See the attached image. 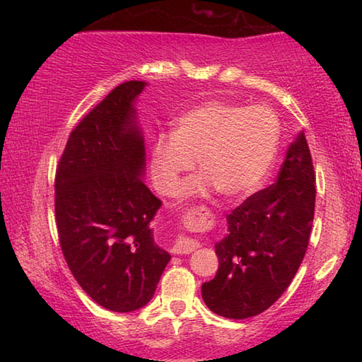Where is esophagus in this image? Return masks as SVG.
Returning a JSON list of instances; mask_svg holds the SVG:
<instances>
[{
	"label": "esophagus",
	"mask_w": 362,
	"mask_h": 362,
	"mask_svg": "<svg viewBox=\"0 0 362 362\" xmlns=\"http://www.w3.org/2000/svg\"><path fill=\"white\" fill-rule=\"evenodd\" d=\"M183 222L192 228H204L206 225H209V212H207L206 207H193L185 217H183ZM199 247V244L193 240H187V238H179L173 246L170 252L182 255V254H192L196 249Z\"/></svg>",
	"instance_id": "34e87169"
}]
</instances>
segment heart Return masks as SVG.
I'll return each mask as SVG.
<instances>
[{
  "label": "heart",
  "mask_w": 362,
  "mask_h": 362,
  "mask_svg": "<svg viewBox=\"0 0 362 362\" xmlns=\"http://www.w3.org/2000/svg\"><path fill=\"white\" fill-rule=\"evenodd\" d=\"M281 127L268 107L206 102L175 121L174 132H163L151 146V177L159 193L174 194L182 175L199 161L203 174L182 187L183 198L218 188L230 198L254 193L279 148Z\"/></svg>",
  "instance_id": "heart-1"
}]
</instances>
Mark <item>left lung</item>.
Returning <instances> with one entry per match:
<instances>
[{
	"label": "left lung",
	"instance_id": "left-lung-1",
	"mask_svg": "<svg viewBox=\"0 0 362 362\" xmlns=\"http://www.w3.org/2000/svg\"><path fill=\"white\" fill-rule=\"evenodd\" d=\"M315 169L303 131L286 151L278 180L226 216L216 244V278L201 287L207 308L230 320L268 310L296 276L315 217Z\"/></svg>",
	"mask_w": 362,
	"mask_h": 362
}]
</instances>
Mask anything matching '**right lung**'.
<instances>
[{
  "instance_id": "right-lung-1",
  "label": "right lung",
  "mask_w": 362,
  "mask_h": 362,
  "mask_svg": "<svg viewBox=\"0 0 362 362\" xmlns=\"http://www.w3.org/2000/svg\"><path fill=\"white\" fill-rule=\"evenodd\" d=\"M126 81L71 131L56 174V223L73 276L95 303L129 313L150 302L170 260L150 222L161 207L145 185V142Z\"/></svg>"
}]
</instances>
